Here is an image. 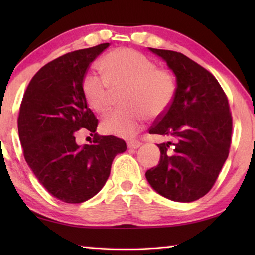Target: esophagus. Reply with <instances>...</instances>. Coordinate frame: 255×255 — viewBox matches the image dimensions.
<instances>
[{
	"mask_svg": "<svg viewBox=\"0 0 255 255\" xmlns=\"http://www.w3.org/2000/svg\"><path fill=\"white\" fill-rule=\"evenodd\" d=\"M128 148H132V149H136L140 146V141L138 140H129L127 143Z\"/></svg>",
	"mask_w": 255,
	"mask_h": 255,
	"instance_id": "obj_1",
	"label": "esophagus"
}]
</instances>
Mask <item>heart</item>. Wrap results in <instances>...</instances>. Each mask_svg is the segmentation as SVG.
Listing matches in <instances>:
<instances>
[{
    "instance_id": "obj_1",
    "label": "heart",
    "mask_w": 255,
    "mask_h": 255,
    "mask_svg": "<svg viewBox=\"0 0 255 255\" xmlns=\"http://www.w3.org/2000/svg\"><path fill=\"white\" fill-rule=\"evenodd\" d=\"M102 76L88 73L81 83L88 106L98 114L109 107L110 90L123 89L120 105L102 120L106 133L128 137L140 128L145 115L154 119L169 109L176 92L175 77L170 71L156 67L147 56L131 48H117L99 60Z\"/></svg>"
}]
</instances>
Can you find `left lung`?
Returning a JSON list of instances; mask_svg holds the SVG:
<instances>
[{
    "label": "left lung",
    "instance_id": "obj_1",
    "mask_svg": "<svg viewBox=\"0 0 255 255\" xmlns=\"http://www.w3.org/2000/svg\"><path fill=\"white\" fill-rule=\"evenodd\" d=\"M165 60L176 77L169 109L149 133L172 138L158 144L161 159L146 172L155 191L167 199L191 202L213 188L228 157L233 120L221 84L199 64L173 50L149 48Z\"/></svg>",
    "mask_w": 255,
    "mask_h": 255
}]
</instances>
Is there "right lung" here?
Listing matches in <instances>:
<instances>
[{
  "mask_svg": "<svg viewBox=\"0 0 255 255\" xmlns=\"http://www.w3.org/2000/svg\"><path fill=\"white\" fill-rule=\"evenodd\" d=\"M109 42L72 51L42 66L23 94L18 130L25 162L51 196L81 204L96 196L110 175L115 156L127 149L125 140L99 136L98 119L82 93V79ZM85 128L91 145L76 144Z\"/></svg>",
  "mask_w": 255,
  "mask_h": 255,
  "instance_id": "1",
  "label": "right lung"
}]
</instances>
